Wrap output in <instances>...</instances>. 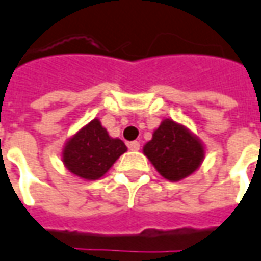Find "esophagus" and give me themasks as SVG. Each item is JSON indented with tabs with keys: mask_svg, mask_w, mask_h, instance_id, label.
<instances>
[{
	"mask_svg": "<svg viewBox=\"0 0 261 261\" xmlns=\"http://www.w3.org/2000/svg\"><path fill=\"white\" fill-rule=\"evenodd\" d=\"M127 148L130 149V150H134V152H138V150L141 149V143L136 141L129 142V143H127Z\"/></svg>",
	"mask_w": 261,
	"mask_h": 261,
	"instance_id": "obj_1",
	"label": "esophagus"
}]
</instances>
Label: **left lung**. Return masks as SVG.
Returning a JSON list of instances; mask_svg holds the SVG:
<instances>
[{
  "mask_svg": "<svg viewBox=\"0 0 261 261\" xmlns=\"http://www.w3.org/2000/svg\"><path fill=\"white\" fill-rule=\"evenodd\" d=\"M143 153L165 179L179 182L200 168L204 145L185 125L163 119L143 146Z\"/></svg>",
  "mask_w": 261,
  "mask_h": 261,
  "instance_id": "1",
  "label": "left lung"
}]
</instances>
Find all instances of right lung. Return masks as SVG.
<instances>
[{
    "label": "right lung",
    "mask_w": 261,
    "mask_h": 261,
    "mask_svg": "<svg viewBox=\"0 0 261 261\" xmlns=\"http://www.w3.org/2000/svg\"><path fill=\"white\" fill-rule=\"evenodd\" d=\"M126 150V145L118 138H111L95 118L66 141L62 162L72 175L85 180H98Z\"/></svg>",
    "instance_id": "right-lung-1"
}]
</instances>
